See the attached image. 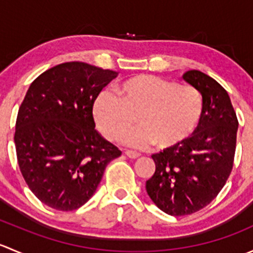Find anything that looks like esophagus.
Masks as SVG:
<instances>
[{"instance_id":"34e87169","label":"esophagus","mask_w":253,"mask_h":253,"mask_svg":"<svg viewBox=\"0 0 253 253\" xmlns=\"http://www.w3.org/2000/svg\"><path fill=\"white\" fill-rule=\"evenodd\" d=\"M125 154H126L128 158H131V159H137V158L139 157L138 153L133 152V150H129V149L125 150Z\"/></svg>"}]
</instances>
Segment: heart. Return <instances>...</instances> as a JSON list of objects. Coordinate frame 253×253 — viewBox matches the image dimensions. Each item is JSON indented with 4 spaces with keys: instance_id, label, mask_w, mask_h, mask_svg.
<instances>
[{
    "instance_id": "heart-1",
    "label": "heart",
    "mask_w": 253,
    "mask_h": 253,
    "mask_svg": "<svg viewBox=\"0 0 253 253\" xmlns=\"http://www.w3.org/2000/svg\"><path fill=\"white\" fill-rule=\"evenodd\" d=\"M205 114L203 95L196 86L152 75H137L117 84L114 94L103 91L93 104L96 126L111 141L127 138L131 144L157 152L181 147L200 127Z\"/></svg>"
}]
</instances>
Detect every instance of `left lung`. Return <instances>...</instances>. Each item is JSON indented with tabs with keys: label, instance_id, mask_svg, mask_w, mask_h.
<instances>
[{
	"label": "left lung",
	"instance_id": "obj_1",
	"mask_svg": "<svg viewBox=\"0 0 253 253\" xmlns=\"http://www.w3.org/2000/svg\"><path fill=\"white\" fill-rule=\"evenodd\" d=\"M202 93L200 127L181 147L153 154L155 172L145 182L150 200L167 214L196 213L218 196L231 174L239 121L229 94L201 71L182 76Z\"/></svg>",
	"mask_w": 253,
	"mask_h": 253
}]
</instances>
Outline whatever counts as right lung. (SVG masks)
<instances>
[{
  "mask_svg": "<svg viewBox=\"0 0 253 253\" xmlns=\"http://www.w3.org/2000/svg\"><path fill=\"white\" fill-rule=\"evenodd\" d=\"M117 72L84 62L45 71L28 89L16 121L17 160L33 193L56 211L78 209L121 155L95 129L93 104Z\"/></svg>",
  "mask_w": 253,
  "mask_h": 253,
  "instance_id": "1",
  "label": "right lung"
}]
</instances>
